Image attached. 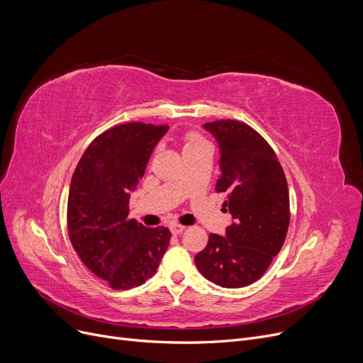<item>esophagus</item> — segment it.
Returning a JSON list of instances; mask_svg holds the SVG:
<instances>
[{
    "label": "esophagus",
    "instance_id": "obj_1",
    "mask_svg": "<svg viewBox=\"0 0 363 363\" xmlns=\"http://www.w3.org/2000/svg\"><path fill=\"white\" fill-rule=\"evenodd\" d=\"M184 229H186L184 226H182V224H176V223L171 224V226H169V230H171L172 235H180Z\"/></svg>",
    "mask_w": 363,
    "mask_h": 363
}]
</instances>
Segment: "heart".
Wrapping results in <instances>:
<instances>
[{"mask_svg":"<svg viewBox=\"0 0 363 363\" xmlns=\"http://www.w3.org/2000/svg\"><path fill=\"white\" fill-rule=\"evenodd\" d=\"M206 142L202 139V137L196 133H189L186 134L184 137V150L186 149H192V147H196L199 145H205Z\"/></svg>","mask_w":363,"mask_h":363,"instance_id":"b5f03b06","label":"heart"}]
</instances>
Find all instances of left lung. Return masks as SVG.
Segmentation results:
<instances>
[{
  "label": "left lung",
  "mask_w": 363,
  "mask_h": 363,
  "mask_svg": "<svg viewBox=\"0 0 363 363\" xmlns=\"http://www.w3.org/2000/svg\"><path fill=\"white\" fill-rule=\"evenodd\" d=\"M203 128L218 143L221 174L216 191L226 194L223 205L232 214V224L226 236L210 235L195 264L216 285L247 286L262 278L285 242L289 226L285 172L270 145L250 125L220 119Z\"/></svg>",
  "instance_id": "obj_1"
}]
</instances>
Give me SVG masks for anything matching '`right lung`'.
<instances>
[{
	"instance_id": "obj_1",
	"label": "right lung",
	"mask_w": 363,
	"mask_h": 363,
	"mask_svg": "<svg viewBox=\"0 0 363 363\" xmlns=\"http://www.w3.org/2000/svg\"><path fill=\"white\" fill-rule=\"evenodd\" d=\"M168 125L128 123L97 135L84 152L67 196V232L81 262L113 289L157 273L171 233L128 218L130 192Z\"/></svg>"
}]
</instances>
